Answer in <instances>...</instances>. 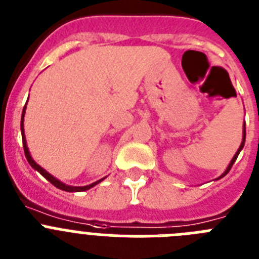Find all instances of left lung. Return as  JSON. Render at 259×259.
I'll return each mask as SVG.
<instances>
[{
  "label": "left lung",
  "mask_w": 259,
  "mask_h": 259,
  "mask_svg": "<svg viewBox=\"0 0 259 259\" xmlns=\"http://www.w3.org/2000/svg\"><path fill=\"white\" fill-rule=\"evenodd\" d=\"M245 137H246V130H245V125H244V137H242V142H241V145H240V147H238L237 152H236V155H235V156H233V159H232V160H231V163H229V165H228V168H227V169H226V172H224L223 175H222V176L219 177V179H222V177H224V176H226L227 173H228L229 170H231V168H232L233 163H235V161H236V159H237L238 154H240V151H241V150H242V147H244V143H245Z\"/></svg>",
  "instance_id": "left-lung-1"
}]
</instances>
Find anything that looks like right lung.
I'll return each instance as SVG.
<instances>
[{
	"mask_svg": "<svg viewBox=\"0 0 259 259\" xmlns=\"http://www.w3.org/2000/svg\"><path fill=\"white\" fill-rule=\"evenodd\" d=\"M24 112H26V105H24L23 108V112H22V120H21V130H22V141H23V148H24V155H26L27 160H28V163H30L31 167L33 168V169H36L37 172H40L42 175V176L46 177L47 180H48L49 183L53 184V185L56 186V188L61 189V190H64V192H84V190H89V189H91L92 186H95L96 184H99L100 181H103L102 180H99V181H96V183L91 184V185H87V186H69V185H65V184H62L61 181H58L57 179H55V177L52 176V175H49L48 172H47L46 169H42L41 167H40L39 164H36L35 161H33V159L31 157L30 155V151H28V147H27V143H26V138H24V127H23V117H24Z\"/></svg>",
	"mask_w": 259,
	"mask_h": 259,
	"instance_id": "add662e5",
	"label": "right lung"
}]
</instances>
